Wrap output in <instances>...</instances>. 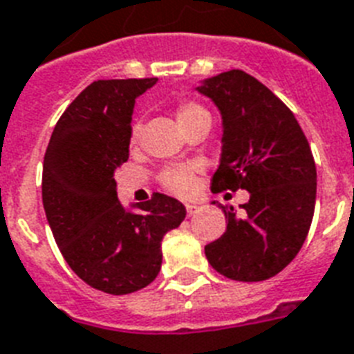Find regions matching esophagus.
Returning <instances> with one entry per match:
<instances>
[{
  "label": "esophagus",
  "mask_w": 354,
  "mask_h": 354,
  "mask_svg": "<svg viewBox=\"0 0 354 354\" xmlns=\"http://www.w3.org/2000/svg\"><path fill=\"white\" fill-rule=\"evenodd\" d=\"M198 209H200V207H198V205H194V203H187V205H185L187 216H192V214H194V212H196Z\"/></svg>",
  "instance_id": "esophagus-1"
}]
</instances>
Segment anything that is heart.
Segmentation results:
<instances>
[{
    "label": "heart",
    "instance_id": "heart-1",
    "mask_svg": "<svg viewBox=\"0 0 354 354\" xmlns=\"http://www.w3.org/2000/svg\"><path fill=\"white\" fill-rule=\"evenodd\" d=\"M205 109L196 102H191V100H183L176 105V118L178 123H183L191 118L198 116V114H205ZM140 131H142V125L140 123H132L131 127V145H136L138 140H140ZM196 174L198 169L194 165H176V167H169L160 174V183L165 191H169L171 194H176L180 198L191 196L194 189H196Z\"/></svg>",
    "mask_w": 354,
    "mask_h": 354
}]
</instances>
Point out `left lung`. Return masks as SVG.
<instances>
[{"label": "left lung", "mask_w": 354, "mask_h": 354, "mask_svg": "<svg viewBox=\"0 0 354 354\" xmlns=\"http://www.w3.org/2000/svg\"><path fill=\"white\" fill-rule=\"evenodd\" d=\"M198 91L223 118L220 167L211 189H245L243 212L220 205L227 229L205 245L212 269L238 281H261L286 269L306 242L315 214L317 165L297 118L251 74L232 68Z\"/></svg>", "instance_id": "obj_1"}]
</instances>
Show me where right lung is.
<instances>
[{
    "mask_svg": "<svg viewBox=\"0 0 354 354\" xmlns=\"http://www.w3.org/2000/svg\"><path fill=\"white\" fill-rule=\"evenodd\" d=\"M156 83L97 80L57 120L43 160L41 196L63 258L85 283L129 295L147 287L162 267V238L185 207L154 192L127 212L118 202L114 171L129 160L134 100Z\"/></svg>",
    "mask_w": 354,
    "mask_h": 354,
    "instance_id": "obj_1",
    "label": "right lung"
}]
</instances>
